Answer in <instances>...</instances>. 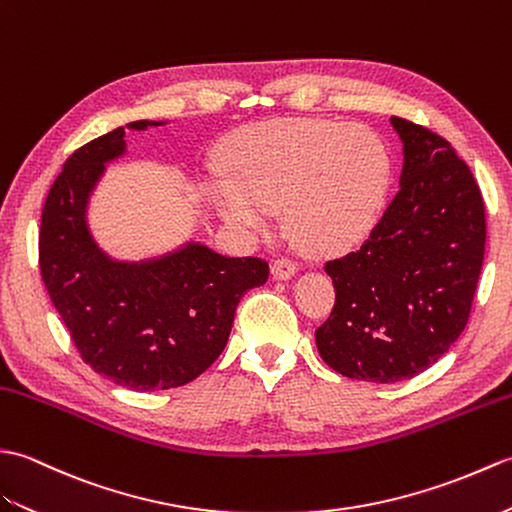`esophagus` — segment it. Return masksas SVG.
Returning a JSON list of instances; mask_svg holds the SVG:
<instances>
[{
    "label": "esophagus",
    "instance_id": "esophagus-1",
    "mask_svg": "<svg viewBox=\"0 0 512 512\" xmlns=\"http://www.w3.org/2000/svg\"><path fill=\"white\" fill-rule=\"evenodd\" d=\"M295 274H298V263L291 258L280 256L274 260V263H271V276H274L276 280H289Z\"/></svg>",
    "mask_w": 512,
    "mask_h": 512
}]
</instances>
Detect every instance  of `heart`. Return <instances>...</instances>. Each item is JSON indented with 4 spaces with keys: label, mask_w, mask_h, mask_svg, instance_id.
<instances>
[{
    "label": "heart",
    "mask_w": 512,
    "mask_h": 512,
    "mask_svg": "<svg viewBox=\"0 0 512 512\" xmlns=\"http://www.w3.org/2000/svg\"><path fill=\"white\" fill-rule=\"evenodd\" d=\"M223 181L208 195L221 217L258 230L269 210L295 243L337 252L366 236L383 210L392 160L377 133L328 120H274L234 133L225 146Z\"/></svg>",
    "instance_id": "1"
}]
</instances>
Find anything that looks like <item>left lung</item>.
I'll return each instance as SVG.
<instances>
[{"label": "left lung", "instance_id": "8db88e82", "mask_svg": "<svg viewBox=\"0 0 512 512\" xmlns=\"http://www.w3.org/2000/svg\"><path fill=\"white\" fill-rule=\"evenodd\" d=\"M403 142L399 192L357 252L328 260L335 306L315 331L320 357L348 379L396 383L445 355L469 322L486 219L453 146L390 118Z\"/></svg>", "mask_w": 512, "mask_h": 512}]
</instances>
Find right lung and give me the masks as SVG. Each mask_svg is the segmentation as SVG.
Segmentation results:
<instances>
[{"label":"right lung","instance_id":"add662e5","mask_svg":"<svg viewBox=\"0 0 512 512\" xmlns=\"http://www.w3.org/2000/svg\"><path fill=\"white\" fill-rule=\"evenodd\" d=\"M162 124L135 120L127 129ZM124 153L118 127L67 157L41 214V278L85 363L127 390H170L217 361L238 300L265 285L269 265L197 241L144 260L111 258L89 232L87 208L107 164Z\"/></svg>","mask_w":512,"mask_h":512}]
</instances>
